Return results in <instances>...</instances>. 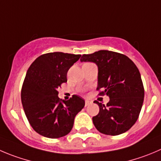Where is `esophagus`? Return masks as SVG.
Returning a JSON list of instances; mask_svg holds the SVG:
<instances>
[{
    "instance_id": "esophagus-1",
    "label": "esophagus",
    "mask_w": 161,
    "mask_h": 161,
    "mask_svg": "<svg viewBox=\"0 0 161 161\" xmlns=\"http://www.w3.org/2000/svg\"><path fill=\"white\" fill-rule=\"evenodd\" d=\"M92 103V102L90 100H85V107H87V106H88L89 104H91Z\"/></svg>"
}]
</instances>
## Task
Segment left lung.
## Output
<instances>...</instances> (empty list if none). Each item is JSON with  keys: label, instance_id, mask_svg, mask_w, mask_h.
Wrapping results in <instances>:
<instances>
[{"label": "left lung", "instance_id": "obj_1", "mask_svg": "<svg viewBox=\"0 0 161 161\" xmlns=\"http://www.w3.org/2000/svg\"><path fill=\"white\" fill-rule=\"evenodd\" d=\"M81 62H94L98 66L99 96H109L105 106L97 100L99 114L92 118L99 132L119 135L129 130L138 119L145 96L140 72L127 56L109 50L83 54Z\"/></svg>", "mask_w": 161, "mask_h": 161}]
</instances>
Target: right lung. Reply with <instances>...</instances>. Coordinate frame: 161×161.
Returning a JSON list of instances; mask_svg holds the SVG:
<instances>
[{
	"label": "right lung",
	"mask_w": 161,
	"mask_h": 161,
	"mask_svg": "<svg viewBox=\"0 0 161 161\" xmlns=\"http://www.w3.org/2000/svg\"><path fill=\"white\" fill-rule=\"evenodd\" d=\"M81 55L62 52L44 53L29 67L21 89L26 117L34 130L43 137L67 135L75 116L85 107V100L73 95L62 101L58 89L67 82V72Z\"/></svg>",
	"instance_id": "add662e5"
}]
</instances>
